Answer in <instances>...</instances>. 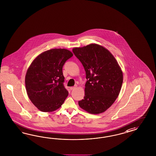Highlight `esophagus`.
Here are the masks:
<instances>
[{
	"label": "esophagus",
	"instance_id": "esophagus-1",
	"mask_svg": "<svg viewBox=\"0 0 156 156\" xmlns=\"http://www.w3.org/2000/svg\"><path fill=\"white\" fill-rule=\"evenodd\" d=\"M77 87V85H75V87H71L70 88V89H71V90H73V89H75V88H76Z\"/></svg>",
	"mask_w": 156,
	"mask_h": 156
}]
</instances>
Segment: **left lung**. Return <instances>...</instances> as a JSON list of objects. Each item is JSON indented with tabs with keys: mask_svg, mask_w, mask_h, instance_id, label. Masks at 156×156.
Returning <instances> with one entry per match:
<instances>
[{
	"mask_svg": "<svg viewBox=\"0 0 156 156\" xmlns=\"http://www.w3.org/2000/svg\"><path fill=\"white\" fill-rule=\"evenodd\" d=\"M73 52L84 68L87 81L79 105L90 114H100L114 103L120 92L123 73L109 50L98 44L75 47Z\"/></svg>",
	"mask_w": 156,
	"mask_h": 156,
	"instance_id": "obj_1",
	"label": "left lung"
}]
</instances>
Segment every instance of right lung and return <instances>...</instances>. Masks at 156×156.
Wrapping results in <instances>:
<instances>
[{"label": "right lung", "mask_w": 156, "mask_h": 156, "mask_svg": "<svg viewBox=\"0 0 156 156\" xmlns=\"http://www.w3.org/2000/svg\"><path fill=\"white\" fill-rule=\"evenodd\" d=\"M72 56L67 49H49L39 55L28 67L25 77L27 95L40 111H55L67 98L62 67Z\"/></svg>", "instance_id": "obj_1"}]
</instances>
